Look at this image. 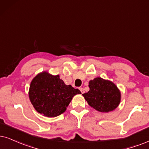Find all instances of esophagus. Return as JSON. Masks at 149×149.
Instances as JSON below:
<instances>
[{
	"label": "esophagus",
	"mask_w": 149,
	"mask_h": 149,
	"mask_svg": "<svg viewBox=\"0 0 149 149\" xmlns=\"http://www.w3.org/2000/svg\"><path fill=\"white\" fill-rule=\"evenodd\" d=\"M79 89H80V90L81 93H84V88H83L80 87V88H79Z\"/></svg>",
	"instance_id": "34e87169"
}]
</instances>
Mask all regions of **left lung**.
Returning <instances> with one entry per match:
<instances>
[{
  "label": "left lung",
  "mask_w": 149,
  "mask_h": 149,
  "mask_svg": "<svg viewBox=\"0 0 149 149\" xmlns=\"http://www.w3.org/2000/svg\"><path fill=\"white\" fill-rule=\"evenodd\" d=\"M90 90L82 95L89 106L100 112L108 113L120 104L121 94L115 84L102 78H94L89 82Z\"/></svg>",
  "instance_id": "obj_1"
}]
</instances>
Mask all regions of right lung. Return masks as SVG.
Listing matches in <instances>:
<instances>
[{
    "label": "right lung",
    "mask_w": 149,
    "mask_h": 149,
    "mask_svg": "<svg viewBox=\"0 0 149 149\" xmlns=\"http://www.w3.org/2000/svg\"><path fill=\"white\" fill-rule=\"evenodd\" d=\"M81 92L66 85L60 76L47 72L37 75L30 84L29 96L36 110L47 117H56L65 111L72 97Z\"/></svg>",
    "instance_id": "right-lung-1"
}]
</instances>
